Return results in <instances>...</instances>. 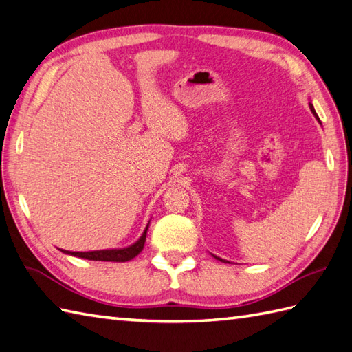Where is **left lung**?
I'll list each match as a JSON object with an SVG mask.
<instances>
[{
    "label": "left lung",
    "instance_id": "1",
    "mask_svg": "<svg viewBox=\"0 0 352 352\" xmlns=\"http://www.w3.org/2000/svg\"><path fill=\"white\" fill-rule=\"evenodd\" d=\"M311 110H312V113L316 116V113H315V109H314V106H311ZM316 118H318V116H316ZM219 261H224V260H221V258H218Z\"/></svg>",
    "mask_w": 352,
    "mask_h": 352
}]
</instances>
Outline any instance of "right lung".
Returning <instances> with one entry per match:
<instances>
[{
    "instance_id": "right-lung-1",
    "label": "right lung",
    "mask_w": 352,
    "mask_h": 352,
    "mask_svg": "<svg viewBox=\"0 0 352 352\" xmlns=\"http://www.w3.org/2000/svg\"><path fill=\"white\" fill-rule=\"evenodd\" d=\"M146 230L142 234V237L137 241L134 245L124 248V250H106V251H91V252H70V251H64L65 254H70L74 256H80V258H87V260H96V261H130L134 258L135 255H139L143 250L144 242H146Z\"/></svg>"
}]
</instances>
